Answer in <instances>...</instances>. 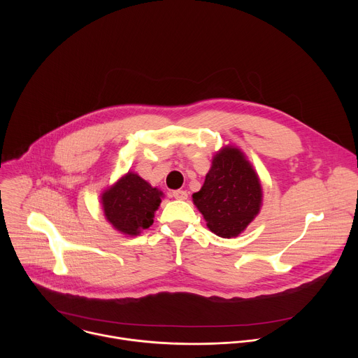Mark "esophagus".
<instances>
[{"label": "esophagus", "mask_w": 358, "mask_h": 358, "mask_svg": "<svg viewBox=\"0 0 358 358\" xmlns=\"http://www.w3.org/2000/svg\"><path fill=\"white\" fill-rule=\"evenodd\" d=\"M173 196H174L176 199H187V198H188V194H187V191H184V189H176V191H173Z\"/></svg>", "instance_id": "34e87169"}]
</instances>
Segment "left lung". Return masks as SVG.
<instances>
[{"instance_id":"8db88e82","label":"left lung","mask_w":358,"mask_h":358,"mask_svg":"<svg viewBox=\"0 0 358 358\" xmlns=\"http://www.w3.org/2000/svg\"><path fill=\"white\" fill-rule=\"evenodd\" d=\"M192 201L211 232L235 238L259 214L262 187L243 152L225 145L214 156L206 181L192 194Z\"/></svg>"}]
</instances>
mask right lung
<instances>
[{
  "mask_svg": "<svg viewBox=\"0 0 358 358\" xmlns=\"http://www.w3.org/2000/svg\"><path fill=\"white\" fill-rule=\"evenodd\" d=\"M163 192L151 187L136 173L129 171L101 194L106 220L124 235L136 236L155 222Z\"/></svg>",
  "mask_w": 358,
  "mask_h": 358,
  "instance_id": "1",
  "label": "right lung"
}]
</instances>
